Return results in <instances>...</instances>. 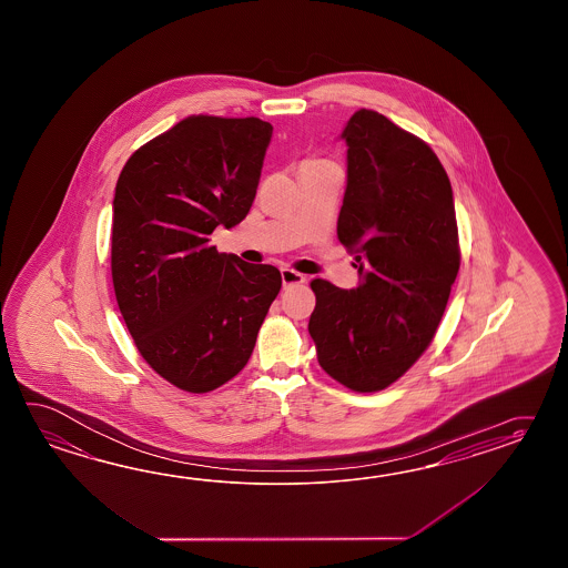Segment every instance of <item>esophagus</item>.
I'll list each match as a JSON object with an SVG mask.
<instances>
[{"label":"esophagus","instance_id":"esophagus-1","mask_svg":"<svg viewBox=\"0 0 568 568\" xmlns=\"http://www.w3.org/2000/svg\"><path fill=\"white\" fill-rule=\"evenodd\" d=\"M304 282H306V278L298 274V272H294L290 267H282V284H284V288L294 286V284H304Z\"/></svg>","mask_w":568,"mask_h":568}]
</instances>
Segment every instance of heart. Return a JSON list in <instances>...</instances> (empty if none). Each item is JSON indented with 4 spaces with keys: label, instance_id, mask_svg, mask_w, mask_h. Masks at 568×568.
Masks as SVG:
<instances>
[{
    "label": "heart",
    "instance_id": "b5f03b06",
    "mask_svg": "<svg viewBox=\"0 0 568 568\" xmlns=\"http://www.w3.org/2000/svg\"><path fill=\"white\" fill-rule=\"evenodd\" d=\"M314 164H326V162H321V160H311V162H306L304 166H314Z\"/></svg>",
    "mask_w": 568,
    "mask_h": 568
}]
</instances>
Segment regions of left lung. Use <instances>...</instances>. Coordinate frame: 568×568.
I'll list each match as a JSON object with an SVG mask.
<instances>
[{"instance_id":"obj_1","label":"left lung","mask_w":568,"mask_h":568,"mask_svg":"<svg viewBox=\"0 0 568 568\" xmlns=\"http://www.w3.org/2000/svg\"><path fill=\"white\" fill-rule=\"evenodd\" d=\"M341 138L337 235L359 286L313 280L308 333L326 374L365 394L392 386L430 345L459 272V230L447 172L420 138L372 109L355 111Z\"/></svg>"}]
</instances>
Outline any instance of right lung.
Here are the masks:
<instances>
[{
  "instance_id": "obj_1",
  "label": "right lung",
  "mask_w": 568,
  "mask_h": 568,
  "mask_svg": "<svg viewBox=\"0 0 568 568\" xmlns=\"http://www.w3.org/2000/svg\"><path fill=\"white\" fill-rule=\"evenodd\" d=\"M272 125L191 115L138 148L113 199L111 278L145 363L191 394L217 389L252 357L278 296V267L219 254L209 235L254 203Z\"/></svg>"
}]
</instances>
